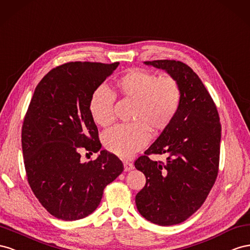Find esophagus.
<instances>
[{
  "label": "esophagus",
  "mask_w": 250,
  "mask_h": 250,
  "mask_svg": "<svg viewBox=\"0 0 250 250\" xmlns=\"http://www.w3.org/2000/svg\"><path fill=\"white\" fill-rule=\"evenodd\" d=\"M124 167H125V172H129V170H132L134 168V165L129 161H124Z\"/></svg>",
  "instance_id": "obj_1"
}]
</instances>
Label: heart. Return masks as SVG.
Masks as SVG:
<instances>
[{
  "instance_id": "heart-1",
  "label": "heart",
  "mask_w": 250,
  "mask_h": 250,
  "mask_svg": "<svg viewBox=\"0 0 250 250\" xmlns=\"http://www.w3.org/2000/svg\"><path fill=\"white\" fill-rule=\"evenodd\" d=\"M115 85L121 95L136 103L133 113L136 123L112 127L104 134L103 144L110 153L129 158L148 142V127L158 133L172 125L180 110L182 90L173 76L159 77L141 69L127 70L117 78ZM114 103L115 96L104 87L92 92L89 111L98 125L113 123Z\"/></svg>"
}]
</instances>
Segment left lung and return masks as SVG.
Instances as JSON below:
<instances>
[{"label": "left lung", "mask_w": 250, "mask_h": 250, "mask_svg": "<svg viewBox=\"0 0 250 250\" xmlns=\"http://www.w3.org/2000/svg\"><path fill=\"white\" fill-rule=\"evenodd\" d=\"M145 63L167 71L182 90L177 117L135 161L146 179L135 198L138 211L149 222L169 226L189 218L209 194L218 175L221 125L209 93L190 67L170 60ZM151 153H167V161L153 162Z\"/></svg>", "instance_id": "left-lung-1"}]
</instances>
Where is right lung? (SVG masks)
I'll list each match as a JSON object with an SVG mask.
<instances>
[{
    "label": "right lung",
    "mask_w": 250,
    "mask_h": 250,
    "mask_svg": "<svg viewBox=\"0 0 250 250\" xmlns=\"http://www.w3.org/2000/svg\"><path fill=\"white\" fill-rule=\"evenodd\" d=\"M119 62H68L52 69L34 90L22 129L25 169L41 204L55 218L89 216L104 188L123 173L118 157L104 151L91 117L92 92ZM100 152L82 163L80 151Z\"/></svg>",
    "instance_id": "add662e5"
}]
</instances>
